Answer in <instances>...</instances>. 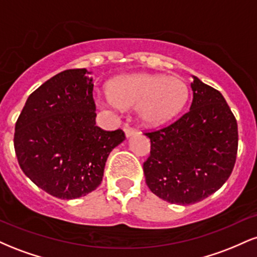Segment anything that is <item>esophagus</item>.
Masks as SVG:
<instances>
[{"mask_svg": "<svg viewBox=\"0 0 257 257\" xmlns=\"http://www.w3.org/2000/svg\"><path fill=\"white\" fill-rule=\"evenodd\" d=\"M124 134H125V138L128 139V138L133 137V135L138 134V131H137V129H134V128H131V126L125 125V126H124Z\"/></svg>", "mask_w": 257, "mask_h": 257, "instance_id": "1", "label": "esophagus"}]
</instances>
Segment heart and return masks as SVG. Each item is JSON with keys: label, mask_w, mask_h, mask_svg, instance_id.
<instances>
[{"label": "heart", "mask_w": 257, "mask_h": 257, "mask_svg": "<svg viewBox=\"0 0 257 257\" xmlns=\"http://www.w3.org/2000/svg\"><path fill=\"white\" fill-rule=\"evenodd\" d=\"M105 105L110 108L137 107L144 125L159 126L175 118L188 99L187 85L178 76L131 73L108 85Z\"/></svg>", "instance_id": "1"}]
</instances>
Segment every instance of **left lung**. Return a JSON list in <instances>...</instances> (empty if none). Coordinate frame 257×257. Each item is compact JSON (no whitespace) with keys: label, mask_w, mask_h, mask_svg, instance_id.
I'll use <instances>...</instances> for the list:
<instances>
[{"label":"left lung","mask_w":257,"mask_h":257,"mask_svg":"<svg viewBox=\"0 0 257 257\" xmlns=\"http://www.w3.org/2000/svg\"><path fill=\"white\" fill-rule=\"evenodd\" d=\"M190 111L161 131L146 133L151 155L144 163L146 184L168 203L200 202L227 181L235 163L238 125L219 90L192 76Z\"/></svg>","instance_id":"8db88e82"}]
</instances>
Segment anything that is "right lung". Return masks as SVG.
Segmentation results:
<instances>
[{
  "label": "right lung",
  "mask_w": 257,
  "mask_h": 257,
  "mask_svg": "<svg viewBox=\"0 0 257 257\" xmlns=\"http://www.w3.org/2000/svg\"><path fill=\"white\" fill-rule=\"evenodd\" d=\"M90 73L66 70L44 82L26 100L16 124L20 168L35 185L60 199L95 190L108 155L125 140L120 129L105 132L96 125Z\"/></svg>",
  "instance_id": "1"
}]
</instances>
